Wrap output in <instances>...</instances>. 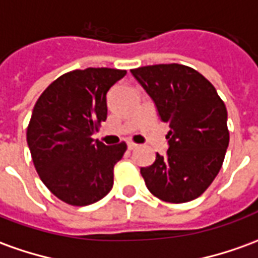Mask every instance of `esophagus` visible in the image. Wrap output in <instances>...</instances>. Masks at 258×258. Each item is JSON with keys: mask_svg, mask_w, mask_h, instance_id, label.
Here are the masks:
<instances>
[{"mask_svg": "<svg viewBox=\"0 0 258 258\" xmlns=\"http://www.w3.org/2000/svg\"><path fill=\"white\" fill-rule=\"evenodd\" d=\"M127 148H128L130 151H134V149H137V148H138V145H137V144H134V142H128V144H127Z\"/></svg>", "mask_w": 258, "mask_h": 258, "instance_id": "34e87169", "label": "esophagus"}]
</instances>
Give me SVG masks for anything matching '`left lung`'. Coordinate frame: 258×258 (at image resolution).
Returning <instances> with one entry per match:
<instances>
[{
  "label": "left lung",
  "instance_id": "left-lung-1",
  "mask_svg": "<svg viewBox=\"0 0 258 258\" xmlns=\"http://www.w3.org/2000/svg\"><path fill=\"white\" fill-rule=\"evenodd\" d=\"M164 123L166 156L141 168L152 195L168 203L199 198L221 170L229 144L227 107L214 85L195 69L178 63L133 69Z\"/></svg>",
  "mask_w": 258,
  "mask_h": 258
}]
</instances>
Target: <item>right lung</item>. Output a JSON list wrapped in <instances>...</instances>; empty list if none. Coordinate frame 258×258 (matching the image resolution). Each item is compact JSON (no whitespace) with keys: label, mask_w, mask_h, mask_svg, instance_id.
I'll use <instances>...</instances> for the list:
<instances>
[{"label":"right lung","mask_w":258,"mask_h":258,"mask_svg":"<svg viewBox=\"0 0 258 258\" xmlns=\"http://www.w3.org/2000/svg\"><path fill=\"white\" fill-rule=\"evenodd\" d=\"M125 70L88 68L62 74L37 99L27 145L40 178L58 199L92 205L113 186V168L125 142L106 146L92 134L106 120V94Z\"/></svg>","instance_id":"right-lung-1"}]
</instances>
